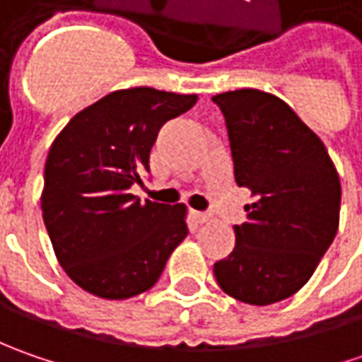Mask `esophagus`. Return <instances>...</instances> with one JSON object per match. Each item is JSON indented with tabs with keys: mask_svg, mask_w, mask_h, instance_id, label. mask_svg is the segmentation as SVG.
<instances>
[{
	"mask_svg": "<svg viewBox=\"0 0 362 362\" xmlns=\"http://www.w3.org/2000/svg\"><path fill=\"white\" fill-rule=\"evenodd\" d=\"M193 216H195V219H197L199 223H207V221L211 219V214H207V211H193Z\"/></svg>",
	"mask_w": 362,
	"mask_h": 362,
	"instance_id": "34e87169",
	"label": "esophagus"
}]
</instances>
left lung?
Instances as JSON below:
<instances>
[{
	"instance_id": "left-lung-1",
	"label": "left lung",
	"mask_w": 362,
	"mask_h": 362,
	"mask_svg": "<svg viewBox=\"0 0 362 362\" xmlns=\"http://www.w3.org/2000/svg\"><path fill=\"white\" fill-rule=\"evenodd\" d=\"M211 100L226 119L235 183L254 195L214 274L231 298L274 304L310 280L334 240L341 179L325 143L278 96L242 88Z\"/></svg>"
}]
</instances>
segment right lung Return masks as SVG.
<instances>
[{"label": "right lung", "mask_w": 362, "mask_h": 362, "mask_svg": "<svg viewBox=\"0 0 362 362\" xmlns=\"http://www.w3.org/2000/svg\"><path fill=\"white\" fill-rule=\"evenodd\" d=\"M197 94L139 86L106 94L52 143L42 214L64 272L82 290L124 300L153 288L187 235V207L141 202L131 193L167 120Z\"/></svg>", "instance_id": "obj_1"}]
</instances>
